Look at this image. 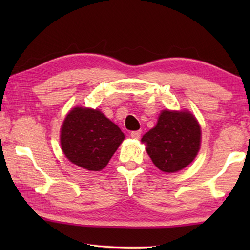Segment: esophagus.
I'll use <instances>...</instances> for the list:
<instances>
[{
	"label": "esophagus",
	"mask_w": 250,
	"mask_h": 250,
	"mask_svg": "<svg viewBox=\"0 0 250 250\" xmlns=\"http://www.w3.org/2000/svg\"><path fill=\"white\" fill-rule=\"evenodd\" d=\"M141 130H138V131H132L131 132V137H132L133 139H140L141 137Z\"/></svg>",
	"instance_id": "esophagus-1"
}]
</instances>
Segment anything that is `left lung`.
Here are the masks:
<instances>
[{
    "mask_svg": "<svg viewBox=\"0 0 250 250\" xmlns=\"http://www.w3.org/2000/svg\"><path fill=\"white\" fill-rule=\"evenodd\" d=\"M154 166L167 173L177 172L195 159L201 146V128L188 111L161 113L158 124L142 138Z\"/></svg>",
    "mask_w": 250,
    "mask_h": 250,
    "instance_id": "8db88e82",
    "label": "left lung"
}]
</instances>
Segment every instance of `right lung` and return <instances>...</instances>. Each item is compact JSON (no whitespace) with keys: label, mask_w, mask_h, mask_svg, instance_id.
Segmentation results:
<instances>
[{"label":"right lung","mask_w":250,"mask_h":250,"mask_svg":"<svg viewBox=\"0 0 250 250\" xmlns=\"http://www.w3.org/2000/svg\"><path fill=\"white\" fill-rule=\"evenodd\" d=\"M119 126L99 110L74 108L61 131V145L70 162L88 171H100L124 141Z\"/></svg>","instance_id":"obj_1"}]
</instances>
